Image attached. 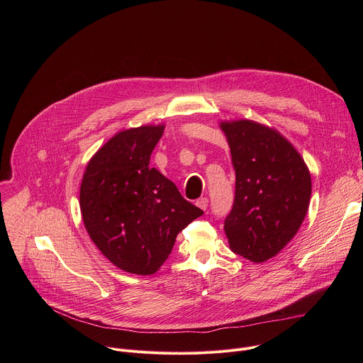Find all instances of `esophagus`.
Instances as JSON below:
<instances>
[{
  "label": "esophagus",
  "instance_id": "1",
  "mask_svg": "<svg viewBox=\"0 0 363 363\" xmlns=\"http://www.w3.org/2000/svg\"><path fill=\"white\" fill-rule=\"evenodd\" d=\"M196 206H199L201 210H206V206H208V198L202 196V198L196 199Z\"/></svg>",
  "mask_w": 363,
  "mask_h": 363
}]
</instances>
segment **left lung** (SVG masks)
<instances>
[{
  "label": "left lung",
  "mask_w": 363,
  "mask_h": 363,
  "mask_svg": "<svg viewBox=\"0 0 363 363\" xmlns=\"http://www.w3.org/2000/svg\"><path fill=\"white\" fill-rule=\"evenodd\" d=\"M235 171L224 221L233 252L254 263L274 257L298 231L312 195L308 169L277 130L252 121L223 122Z\"/></svg>",
  "instance_id": "1"
}]
</instances>
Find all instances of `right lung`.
<instances>
[{"instance_id":"right-lung-1","label":"right lung","mask_w":363,"mask_h":363,"mask_svg":"<svg viewBox=\"0 0 363 363\" xmlns=\"http://www.w3.org/2000/svg\"><path fill=\"white\" fill-rule=\"evenodd\" d=\"M164 126L122 130L87 164L80 186L84 227L109 262L132 274H153L165 263L175 238L203 211L175 184L149 168Z\"/></svg>"}]
</instances>
